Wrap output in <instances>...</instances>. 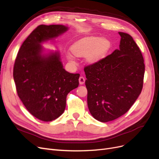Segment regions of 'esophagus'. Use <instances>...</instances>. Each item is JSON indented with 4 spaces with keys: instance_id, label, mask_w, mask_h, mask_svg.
<instances>
[{
    "instance_id": "34e87169",
    "label": "esophagus",
    "mask_w": 159,
    "mask_h": 159,
    "mask_svg": "<svg viewBox=\"0 0 159 159\" xmlns=\"http://www.w3.org/2000/svg\"><path fill=\"white\" fill-rule=\"evenodd\" d=\"M79 84H83L84 83H85V79L83 77V76H80L79 77Z\"/></svg>"
}]
</instances>
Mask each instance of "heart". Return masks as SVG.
<instances>
[{
  "label": "heart",
  "mask_w": 159,
  "mask_h": 159,
  "mask_svg": "<svg viewBox=\"0 0 159 159\" xmlns=\"http://www.w3.org/2000/svg\"><path fill=\"white\" fill-rule=\"evenodd\" d=\"M108 40L100 37L82 38L71 46V52L76 57H86L90 63H96L105 57L110 49Z\"/></svg>",
  "instance_id": "obj_1"
}]
</instances>
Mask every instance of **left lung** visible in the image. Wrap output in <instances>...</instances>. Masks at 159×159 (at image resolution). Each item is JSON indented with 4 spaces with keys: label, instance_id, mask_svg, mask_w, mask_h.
Segmentation results:
<instances>
[{
    "label": "left lung",
    "instance_id": "1",
    "mask_svg": "<svg viewBox=\"0 0 159 159\" xmlns=\"http://www.w3.org/2000/svg\"><path fill=\"white\" fill-rule=\"evenodd\" d=\"M119 34V49L84 69L89 109L101 122L125 114L143 89L145 64L142 53L129 34Z\"/></svg>",
    "mask_w": 159,
    "mask_h": 159
}]
</instances>
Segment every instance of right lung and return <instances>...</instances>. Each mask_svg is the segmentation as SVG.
I'll use <instances>...</instances> for the list:
<instances>
[{"label":"right lung","mask_w":159,"mask_h":159,"mask_svg":"<svg viewBox=\"0 0 159 159\" xmlns=\"http://www.w3.org/2000/svg\"><path fill=\"white\" fill-rule=\"evenodd\" d=\"M63 25H39L25 39L15 60L13 76L18 96L32 116L43 121L63 113L66 95L79 86V74L66 71L59 52L42 53L41 43L63 34Z\"/></svg>","instance_id":"obj_1"}]
</instances>
